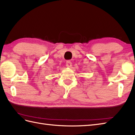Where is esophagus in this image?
<instances>
[{
    "instance_id": "esophagus-1",
    "label": "esophagus",
    "mask_w": 135,
    "mask_h": 135,
    "mask_svg": "<svg viewBox=\"0 0 135 135\" xmlns=\"http://www.w3.org/2000/svg\"><path fill=\"white\" fill-rule=\"evenodd\" d=\"M66 65L68 68H70L71 66V62L70 61H67L66 63Z\"/></svg>"
}]
</instances>
